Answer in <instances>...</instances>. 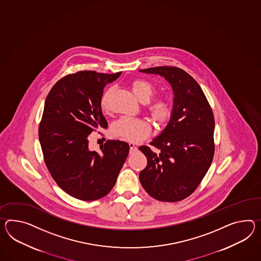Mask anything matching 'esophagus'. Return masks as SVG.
I'll list each match as a JSON object with an SVG mask.
<instances>
[{
  "label": "esophagus",
  "mask_w": 261,
  "mask_h": 261,
  "mask_svg": "<svg viewBox=\"0 0 261 261\" xmlns=\"http://www.w3.org/2000/svg\"><path fill=\"white\" fill-rule=\"evenodd\" d=\"M129 147H130V152L132 153V152H135L136 150H137V147H136V145L134 144V143H129Z\"/></svg>",
  "instance_id": "obj_1"
}]
</instances>
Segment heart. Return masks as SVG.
<instances>
[{"label": "heart", "mask_w": 261, "mask_h": 261, "mask_svg": "<svg viewBox=\"0 0 261 261\" xmlns=\"http://www.w3.org/2000/svg\"><path fill=\"white\" fill-rule=\"evenodd\" d=\"M131 89L135 96L142 102H149L155 92L153 84L143 79L132 81ZM110 93L111 89H107L100 98V107L103 111L108 109V98ZM147 113L158 126H163L172 117V107L165 99H158L147 106ZM151 131L152 128L148 121L129 117H121L111 126V133L113 136L133 142L146 139Z\"/></svg>", "instance_id": "heart-1"}]
</instances>
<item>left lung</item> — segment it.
Segmentation results:
<instances>
[{
  "label": "left lung",
  "mask_w": 261,
  "mask_h": 261,
  "mask_svg": "<svg viewBox=\"0 0 261 261\" xmlns=\"http://www.w3.org/2000/svg\"><path fill=\"white\" fill-rule=\"evenodd\" d=\"M140 71L164 77L174 95L168 125L150 143L159 153L139 148L147 159L140 183L154 199L178 202L197 189L213 160V112L199 84L182 69L161 66Z\"/></svg>",
  "instance_id": "8db88e82"
}]
</instances>
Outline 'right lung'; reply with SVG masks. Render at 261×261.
<instances>
[{"mask_svg":"<svg viewBox=\"0 0 261 261\" xmlns=\"http://www.w3.org/2000/svg\"><path fill=\"white\" fill-rule=\"evenodd\" d=\"M114 74L83 70L61 78L45 100L38 138L45 164L57 184L82 201L103 197L113 189L129 153V144L108 140L101 153L90 151L89 136L108 127L100 98Z\"/></svg>","mask_w":261,"mask_h":261,"instance_id":"add662e5","label":"right lung"}]
</instances>
